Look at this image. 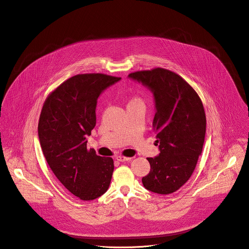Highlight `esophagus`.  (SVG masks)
<instances>
[{
	"label": "esophagus",
	"mask_w": 249,
	"mask_h": 249,
	"mask_svg": "<svg viewBox=\"0 0 249 249\" xmlns=\"http://www.w3.org/2000/svg\"><path fill=\"white\" fill-rule=\"evenodd\" d=\"M130 159L131 158H129V157H125V156H122V155L116 157V160L119 162H125V161H129Z\"/></svg>",
	"instance_id": "esophagus-1"
}]
</instances>
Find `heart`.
Here are the masks:
<instances>
[{"label": "heart", "mask_w": 249, "mask_h": 249, "mask_svg": "<svg viewBox=\"0 0 249 249\" xmlns=\"http://www.w3.org/2000/svg\"><path fill=\"white\" fill-rule=\"evenodd\" d=\"M139 104H142V100L139 99L138 97H134V98H131L127 104V107H131V106H135V105H139Z\"/></svg>", "instance_id": "heart-1"}]
</instances>
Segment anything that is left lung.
I'll return each mask as SVG.
<instances>
[{"instance_id":"left-lung-1","label":"left lung","mask_w":249,"mask_h":249,"mask_svg":"<svg viewBox=\"0 0 249 249\" xmlns=\"http://www.w3.org/2000/svg\"><path fill=\"white\" fill-rule=\"evenodd\" d=\"M153 93L156 112L152 127L160 153L147 158L150 172L142 178L143 187L159 195L180 189L193 175L201 154L206 116L195 89L174 71L154 68L131 72Z\"/></svg>"}]
</instances>
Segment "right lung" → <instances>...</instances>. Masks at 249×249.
<instances>
[{"label":"right lung","instance_id":"add662e5","mask_svg":"<svg viewBox=\"0 0 249 249\" xmlns=\"http://www.w3.org/2000/svg\"><path fill=\"white\" fill-rule=\"evenodd\" d=\"M120 79L105 73L73 75L48 96L41 110L38 137L47 163L81 200L98 198L111 182L113 159L88 149L86 137L96 125L98 98Z\"/></svg>","mask_w":249,"mask_h":249}]
</instances>
